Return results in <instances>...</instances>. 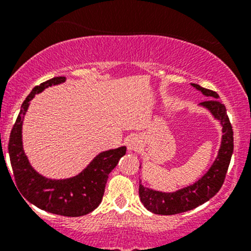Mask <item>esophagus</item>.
Returning a JSON list of instances; mask_svg holds the SVG:
<instances>
[{
	"label": "esophagus",
	"mask_w": 251,
	"mask_h": 251,
	"mask_svg": "<svg viewBox=\"0 0 251 251\" xmlns=\"http://www.w3.org/2000/svg\"><path fill=\"white\" fill-rule=\"evenodd\" d=\"M139 140H138V138L135 137H131L128 138L127 140V149L129 151H135V150H138L139 148Z\"/></svg>",
	"instance_id": "1"
}]
</instances>
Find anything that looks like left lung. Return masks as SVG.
Segmentation results:
<instances>
[{"label":"left lung","mask_w":251,"mask_h":251,"mask_svg":"<svg viewBox=\"0 0 251 251\" xmlns=\"http://www.w3.org/2000/svg\"><path fill=\"white\" fill-rule=\"evenodd\" d=\"M204 96L212 98L206 101L201 102L200 105L209 109L210 113L216 119L220 120L222 125V143L217 158L209 171L201 179H198L192 185L186 186L175 192H160L155 190L143 186L139 181V197L149 211L157 215H176L180 212L189 211L203 203L211 200L220 191L223 185L226 175L231 160L234 152V132L226 114V108L224 103L218 100V94L211 89L201 87L197 83H191Z\"/></svg>","instance_id":"obj_1"}]
</instances>
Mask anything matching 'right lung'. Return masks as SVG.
Here are the masks:
<instances>
[{
  "label": "right lung",
  "instance_id": "add662e5",
  "mask_svg": "<svg viewBox=\"0 0 251 251\" xmlns=\"http://www.w3.org/2000/svg\"><path fill=\"white\" fill-rule=\"evenodd\" d=\"M65 80V76H56L33 88L22 103L10 132L8 151L15 185L25 200L51 214L79 217L92 212L101 203L108 175L116 168L120 158L125 155L126 148L122 146L101 152L82 172L67 179H48L31 168L22 146V123L25 111L35 94L51 85L62 83Z\"/></svg>",
  "mask_w": 251,
  "mask_h": 251
}]
</instances>
